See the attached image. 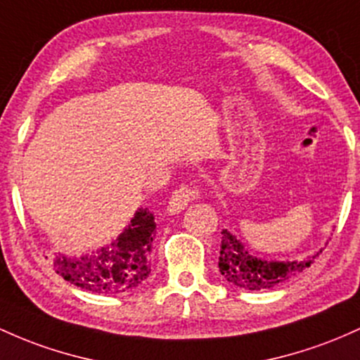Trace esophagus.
Listing matches in <instances>:
<instances>
[{"label": "esophagus", "instance_id": "obj_1", "mask_svg": "<svg viewBox=\"0 0 360 360\" xmlns=\"http://www.w3.org/2000/svg\"><path fill=\"white\" fill-rule=\"evenodd\" d=\"M200 198V189L191 184H181L179 188L174 189L171 200H169V213H177L188 207L191 201H196Z\"/></svg>", "mask_w": 360, "mask_h": 360}]
</instances>
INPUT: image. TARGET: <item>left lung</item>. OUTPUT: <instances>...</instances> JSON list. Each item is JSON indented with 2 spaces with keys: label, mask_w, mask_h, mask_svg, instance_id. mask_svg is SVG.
Wrapping results in <instances>:
<instances>
[{
  "label": "left lung",
  "mask_w": 360,
  "mask_h": 360,
  "mask_svg": "<svg viewBox=\"0 0 360 360\" xmlns=\"http://www.w3.org/2000/svg\"><path fill=\"white\" fill-rule=\"evenodd\" d=\"M316 256L302 262H266L256 258L240 240L232 234V231L224 229L222 244H220L219 270L227 282L234 283L240 289L264 290L287 282L292 276L299 275L302 270L314 263Z\"/></svg>",
  "instance_id": "left-lung-1"
}]
</instances>
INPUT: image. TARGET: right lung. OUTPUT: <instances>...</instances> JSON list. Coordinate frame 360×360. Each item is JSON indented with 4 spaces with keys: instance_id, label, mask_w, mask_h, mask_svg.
<instances>
[{
    "instance_id": "1",
    "label": "right lung",
    "mask_w": 360,
    "mask_h": 360,
    "mask_svg": "<svg viewBox=\"0 0 360 360\" xmlns=\"http://www.w3.org/2000/svg\"><path fill=\"white\" fill-rule=\"evenodd\" d=\"M155 227L153 213L148 208H140L120 238L109 246L80 259L56 256L54 271L66 282L96 294H120L136 289L152 271L150 255Z\"/></svg>"
}]
</instances>
